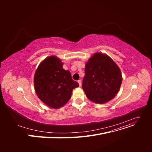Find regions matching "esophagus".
Segmentation results:
<instances>
[{
	"label": "esophagus",
	"instance_id": "34e87169",
	"mask_svg": "<svg viewBox=\"0 0 152 152\" xmlns=\"http://www.w3.org/2000/svg\"><path fill=\"white\" fill-rule=\"evenodd\" d=\"M78 83H79V86L80 87V86H82V81H81V80H78Z\"/></svg>",
	"mask_w": 152,
	"mask_h": 152
}]
</instances>
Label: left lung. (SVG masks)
Here are the masks:
<instances>
[{"label": "left lung", "mask_w": 152, "mask_h": 152, "mask_svg": "<svg viewBox=\"0 0 152 152\" xmlns=\"http://www.w3.org/2000/svg\"><path fill=\"white\" fill-rule=\"evenodd\" d=\"M121 72L107 55L96 53L87 62L82 89L89 99L103 104L113 99L122 84Z\"/></svg>", "instance_id": "obj_1"}]
</instances>
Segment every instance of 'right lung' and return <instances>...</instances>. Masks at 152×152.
Instances as JSON below:
<instances>
[{"label":"right lung","instance_id":"obj_1","mask_svg":"<svg viewBox=\"0 0 152 152\" xmlns=\"http://www.w3.org/2000/svg\"><path fill=\"white\" fill-rule=\"evenodd\" d=\"M35 90L39 99L53 108H59L71 98L72 90L79 83L70 72L64 70L63 63L56 56H49L41 63L34 76Z\"/></svg>","mask_w":152,"mask_h":152}]
</instances>
